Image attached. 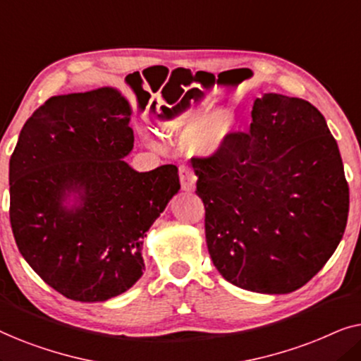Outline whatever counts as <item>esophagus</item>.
I'll return each instance as SVG.
<instances>
[{
  "instance_id": "esophagus-1",
  "label": "esophagus",
  "mask_w": 361,
  "mask_h": 361,
  "mask_svg": "<svg viewBox=\"0 0 361 361\" xmlns=\"http://www.w3.org/2000/svg\"><path fill=\"white\" fill-rule=\"evenodd\" d=\"M179 179H180V187L182 190H194L195 189V182H197V177L194 174V171L189 169V167L182 166L179 169Z\"/></svg>"
}]
</instances>
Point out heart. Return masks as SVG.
I'll return each mask as SVG.
<instances>
[{
    "mask_svg": "<svg viewBox=\"0 0 361 361\" xmlns=\"http://www.w3.org/2000/svg\"><path fill=\"white\" fill-rule=\"evenodd\" d=\"M167 133L189 131L185 136V147L192 154L210 156L224 146L233 130V116L224 106L209 111V105H192L169 121L162 123Z\"/></svg>",
    "mask_w": 361,
    "mask_h": 361,
    "instance_id": "1",
    "label": "heart"
}]
</instances>
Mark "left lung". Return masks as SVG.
Here are the masks:
<instances>
[{
	"label": "left lung",
	"mask_w": 361,
	"mask_h": 361,
	"mask_svg": "<svg viewBox=\"0 0 361 361\" xmlns=\"http://www.w3.org/2000/svg\"><path fill=\"white\" fill-rule=\"evenodd\" d=\"M250 130L192 157L210 258L228 283L288 294L309 283L342 240L348 184L337 141L302 98H256Z\"/></svg>",
	"instance_id": "obj_1"
}]
</instances>
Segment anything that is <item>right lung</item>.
Returning <instances> with one entry per match:
<instances>
[{
	"mask_svg": "<svg viewBox=\"0 0 361 361\" xmlns=\"http://www.w3.org/2000/svg\"><path fill=\"white\" fill-rule=\"evenodd\" d=\"M131 106L116 88L51 97L9 159V220L44 283L80 302L120 295L142 276V238L180 189L174 164L137 172Z\"/></svg>",
	"mask_w": 361,
	"mask_h": 361,
	"instance_id": "obj_1",
	"label": "right lung"
}]
</instances>
